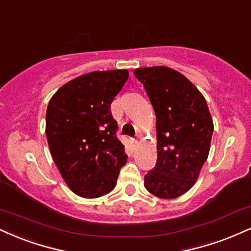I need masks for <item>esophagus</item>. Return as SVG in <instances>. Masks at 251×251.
I'll return each mask as SVG.
<instances>
[{
	"instance_id": "esophagus-1",
	"label": "esophagus",
	"mask_w": 251,
	"mask_h": 251,
	"mask_svg": "<svg viewBox=\"0 0 251 251\" xmlns=\"http://www.w3.org/2000/svg\"><path fill=\"white\" fill-rule=\"evenodd\" d=\"M129 145H131L132 149H135V147L138 146V140H135V139H131V140H129Z\"/></svg>"
}]
</instances>
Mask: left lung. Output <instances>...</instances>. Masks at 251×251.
Returning <instances> with one entry per match:
<instances>
[{
    "label": "left lung",
    "instance_id": "1",
    "mask_svg": "<svg viewBox=\"0 0 251 251\" xmlns=\"http://www.w3.org/2000/svg\"><path fill=\"white\" fill-rule=\"evenodd\" d=\"M135 77L156 116L155 167L145 175V188L160 199H176L194 186L208 158L214 131L206 99L198 87L167 66L140 68Z\"/></svg>",
    "mask_w": 251,
    "mask_h": 251
}]
</instances>
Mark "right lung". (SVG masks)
Here are the masks:
<instances>
[{
  "mask_svg": "<svg viewBox=\"0 0 251 251\" xmlns=\"http://www.w3.org/2000/svg\"><path fill=\"white\" fill-rule=\"evenodd\" d=\"M127 78V70L81 75L59 87L48 105L45 133L51 156L69 188L81 198L113 191L126 164L111 102Z\"/></svg>",
  "mask_w": 251,
  "mask_h": 251,
  "instance_id": "1",
  "label": "right lung"
}]
</instances>
